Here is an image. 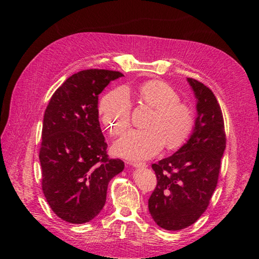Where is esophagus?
Instances as JSON below:
<instances>
[{
    "label": "esophagus",
    "instance_id": "1",
    "mask_svg": "<svg viewBox=\"0 0 259 259\" xmlns=\"http://www.w3.org/2000/svg\"><path fill=\"white\" fill-rule=\"evenodd\" d=\"M130 164L134 165V166H137V168H146V166H147V163H145V162H135V161H131Z\"/></svg>",
    "mask_w": 259,
    "mask_h": 259
}]
</instances>
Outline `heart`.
I'll return each mask as SVG.
<instances>
[{"instance_id": "1", "label": "heart", "mask_w": 259, "mask_h": 259, "mask_svg": "<svg viewBox=\"0 0 259 259\" xmlns=\"http://www.w3.org/2000/svg\"><path fill=\"white\" fill-rule=\"evenodd\" d=\"M137 100L154 109L147 122L148 129L130 130L114 145V152L125 159L138 160L154 156L165 146L174 150L186 143L194 128V113L190 105L181 102L177 90L169 83L151 80L136 91ZM130 96L124 88H116L99 103V116L111 136H120L129 128Z\"/></svg>"}]
</instances>
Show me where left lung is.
I'll use <instances>...</instances> for the list:
<instances>
[{"label": "left lung", "instance_id": "1", "mask_svg": "<svg viewBox=\"0 0 259 259\" xmlns=\"http://www.w3.org/2000/svg\"><path fill=\"white\" fill-rule=\"evenodd\" d=\"M198 98V117L191 138L171 156L152 164L156 186L148 210L157 225L178 231L198 221L217 186L226 134L222 108L211 90L188 77Z\"/></svg>", "mask_w": 259, "mask_h": 259}]
</instances>
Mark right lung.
<instances>
[{
    "label": "right lung",
    "mask_w": 259,
    "mask_h": 259,
    "mask_svg": "<svg viewBox=\"0 0 259 259\" xmlns=\"http://www.w3.org/2000/svg\"><path fill=\"white\" fill-rule=\"evenodd\" d=\"M123 74L87 69L69 76L52 95L42 125V191L57 216L72 224L94 219L107 186L124 162L111 159L98 120L99 94Z\"/></svg>",
    "instance_id": "right-lung-1"
}]
</instances>
